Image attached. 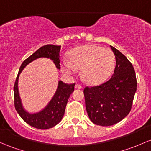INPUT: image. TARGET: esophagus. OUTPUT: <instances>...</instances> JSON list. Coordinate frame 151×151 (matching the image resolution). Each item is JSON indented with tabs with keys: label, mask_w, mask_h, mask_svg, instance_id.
I'll list each match as a JSON object with an SVG mask.
<instances>
[{
	"label": "esophagus",
	"mask_w": 151,
	"mask_h": 151,
	"mask_svg": "<svg viewBox=\"0 0 151 151\" xmlns=\"http://www.w3.org/2000/svg\"><path fill=\"white\" fill-rule=\"evenodd\" d=\"M82 87L81 84H75V89H82Z\"/></svg>",
	"instance_id": "esophagus-1"
}]
</instances>
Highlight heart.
<instances>
[{
    "instance_id": "b5f03b06",
    "label": "heart",
    "mask_w": 151,
    "mask_h": 151,
    "mask_svg": "<svg viewBox=\"0 0 151 151\" xmlns=\"http://www.w3.org/2000/svg\"><path fill=\"white\" fill-rule=\"evenodd\" d=\"M115 65V57L110 49L95 45H84L71 51L69 60L62 63L63 72L74 74L82 69V77L87 83L99 84L109 78Z\"/></svg>"
}]
</instances>
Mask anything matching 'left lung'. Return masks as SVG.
Here are the masks:
<instances>
[{
    "label": "left lung",
    "mask_w": 151,
    "mask_h": 151,
    "mask_svg": "<svg viewBox=\"0 0 151 151\" xmlns=\"http://www.w3.org/2000/svg\"><path fill=\"white\" fill-rule=\"evenodd\" d=\"M116 66L112 77L95 87L84 89L85 106L90 120L95 125L110 126L128 115L137 89L135 69L120 51L110 46Z\"/></svg>",
    "instance_id": "1"
}]
</instances>
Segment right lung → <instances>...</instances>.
Instances as JSON below:
<instances>
[{"label":"right lung","mask_w":151,"mask_h":151,"mask_svg":"<svg viewBox=\"0 0 151 151\" xmlns=\"http://www.w3.org/2000/svg\"><path fill=\"white\" fill-rule=\"evenodd\" d=\"M60 49L61 46H56L53 44H48L39 48L32 55L24 61L20 67L19 74L15 82L14 87L15 108L21 118L26 123L36 128L46 130L57 125L62 120L65 112L67 101L71 94L74 92L75 84H68L64 83L62 81H59L57 91L49 104L40 112L31 114L25 110L20 98L18 88L19 74L29 63L41 57L49 58L51 59L57 69H60Z\"/></svg>","instance_id":"obj_1"}]
</instances>
